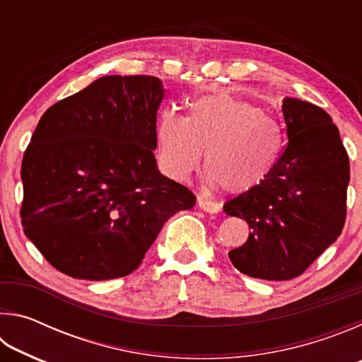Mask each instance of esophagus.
<instances>
[{"label":"esophagus","instance_id":"esophagus-1","mask_svg":"<svg viewBox=\"0 0 362 362\" xmlns=\"http://www.w3.org/2000/svg\"><path fill=\"white\" fill-rule=\"evenodd\" d=\"M198 206L201 207V209L209 212V214H217V212H220V209H222V207H220V204L216 203V201L203 199V198L198 199Z\"/></svg>","mask_w":362,"mask_h":362}]
</instances>
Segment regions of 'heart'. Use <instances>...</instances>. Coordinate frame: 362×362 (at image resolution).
<instances>
[{
	"mask_svg": "<svg viewBox=\"0 0 362 362\" xmlns=\"http://www.w3.org/2000/svg\"><path fill=\"white\" fill-rule=\"evenodd\" d=\"M158 159L164 173L185 180L206 151V180L230 193L249 192L265 182L284 146L278 121L259 107L228 94L194 100L187 118L164 110L156 126Z\"/></svg>",
	"mask_w": 362,
	"mask_h": 362,
	"instance_id": "obj_1",
	"label": "heart"
}]
</instances>
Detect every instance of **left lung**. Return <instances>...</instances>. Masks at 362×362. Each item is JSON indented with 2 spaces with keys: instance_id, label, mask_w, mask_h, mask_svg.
Returning <instances> with one entry per match:
<instances>
[{
  "instance_id": "8db88e82",
  "label": "left lung",
  "mask_w": 362,
  "mask_h": 362,
  "mask_svg": "<svg viewBox=\"0 0 362 362\" xmlns=\"http://www.w3.org/2000/svg\"><path fill=\"white\" fill-rule=\"evenodd\" d=\"M289 142L268 179L223 206L250 226L228 252L250 278L287 281L302 274L337 238L346 218L350 161L330 116L313 103L284 99Z\"/></svg>"
}]
</instances>
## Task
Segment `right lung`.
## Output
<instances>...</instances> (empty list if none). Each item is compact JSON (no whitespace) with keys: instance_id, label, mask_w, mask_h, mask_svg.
<instances>
[{"instance_id":"1","label":"right lung","mask_w":362,"mask_h":362,"mask_svg":"<svg viewBox=\"0 0 362 362\" xmlns=\"http://www.w3.org/2000/svg\"><path fill=\"white\" fill-rule=\"evenodd\" d=\"M161 81L103 76L46 110L22 159L23 233L71 278L137 269L163 225L192 209V189L159 174Z\"/></svg>"}]
</instances>
